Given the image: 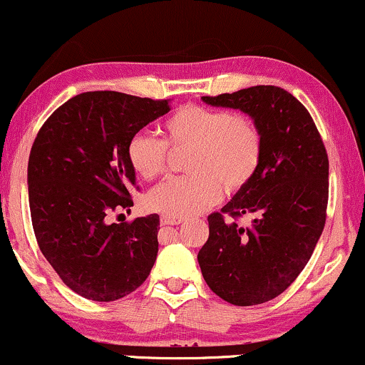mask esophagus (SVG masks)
<instances>
[{"label": "esophagus", "instance_id": "34e87169", "mask_svg": "<svg viewBox=\"0 0 365 365\" xmlns=\"http://www.w3.org/2000/svg\"><path fill=\"white\" fill-rule=\"evenodd\" d=\"M184 220L182 218H175V217H162L160 218V225L162 227H165V225H179V223H182Z\"/></svg>", "mask_w": 365, "mask_h": 365}]
</instances>
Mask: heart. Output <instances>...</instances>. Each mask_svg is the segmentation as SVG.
Segmentation results:
<instances>
[{
	"instance_id": "heart-1",
	"label": "heart",
	"mask_w": 365,
	"mask_h": 365,
	"mask_svg": "<svg viewBox=\"0 0 365 365\" xmlns=\"http://www.w3.org/2000/svg\"><path fill=\"white\" fill-rule=\"evenodd\" d=\"M164 138L137 133L127 145L130 168L143 181L165 169L168 147H190L184 169L190 175L170 178L148 191L145 203L165 217H190L213 206L222 190L237 192L257 173L262 135L242 113L186 105L162 123Z\"/></svg>"
}]
</instances>
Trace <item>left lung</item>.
Segmentation results:
<instances>
[{"label": "left lung", "mask_w": 365, "mask_h": 365, "mask_svg": "<svg viewBox=\"0 0 365 365\" xmlns=\"http://www.w3.org/2000/svg\"><path fill=\"white\" fill-rule=\"evenodd\" d=\"M201 100L240 110L262 135L257 173L222 213L210 215L197 254L215 294L254 307L286 291L312 257L327 220L328 155L308 110L284 89L254 86ZM238 216H252L251 227L237 225Z\"/></svg>", "instance_id": "1"}]
</instances>
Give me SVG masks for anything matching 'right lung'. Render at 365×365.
Here are the masks:
<instances>
[{"mask_svg":"<svg viewBox=\"0 0 365 365\" xmlns=\"http://www.w3.org/2000/svg\"><path fill=\"white\" fill-rule=\"evenodd\" d=\"M169 103L116 91L78 94L48 116L31 145L26 182L35 237L83 298H123L154 267L159 215L132 223H110V215L133 206L130 138L168 113Z\"/></svg>","mask_w":365,"mask_h":365,"instance_id":"right-lung-1","label":"right lung"}]
</instances>
